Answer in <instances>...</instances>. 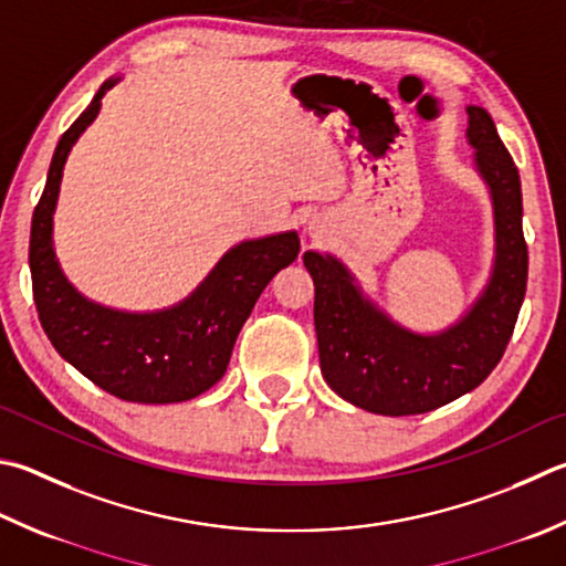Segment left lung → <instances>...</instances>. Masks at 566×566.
<instances>
[{
	"label": "left lung",
	"mask_w": 566,
	"mask_h": 566,
	"mask_svg": "<svg viewBox=\"0 0 566 566\" xmlns=\"http://www.w3.org/2000/svg\"><path fill=\"white\" fill-rule=\"evenodd\" d=\"M468 138L495 202L497 262L482 300L460 324L438 336L410 334L358 294L334 256L304 254L322 374L338 396L371 413H428L478 388L515 332L527 290L520 172L485 108H468Z\"/></svg>",
	"instance_id": "left-lung-1"
}]
</instances>
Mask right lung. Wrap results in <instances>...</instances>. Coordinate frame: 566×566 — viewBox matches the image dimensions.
Returning a JSON list of instances; mask_svg holds the SVG:
<instances>
[{
    "instance_id": "obj_1",
    "label": "right lung",
    "mask_w": 566,
    "mask_h": 566,
    "mask_svg": "<svg viewBox=\"0 0 566 566\" xmlns=\"http://www.w3.org/2000/svg\"><path fill=\"white\" fill-rule=\"evenodd\" d=\"M101 96L71 123L51 160L29 238L32 292L51 346L106 394L130 403H178L228 371L242 324L272 276L300 254L296 232L242 242L188 302L160 314H123L91 304L66 282L51 248L61 170L74 140L96 118Z\"/></svg>"
}]
</instances>
